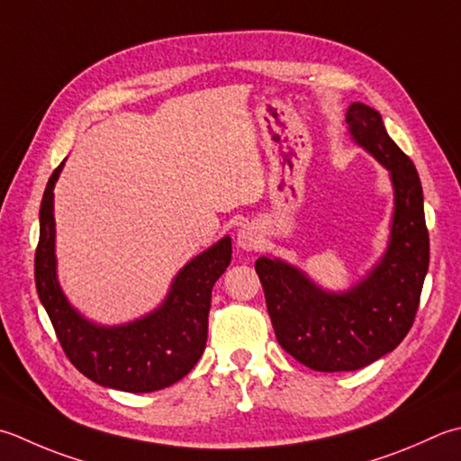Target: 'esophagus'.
I'll use <instances>...</instances> for the list:
<instances>
[{
    "label": "esophagus",
    "mask_w": 461,
    "mask_h": 461,
    "mask_svg": "<svg viewBox=\"0 0 461 461\" xmlns=\"http://www.w3.org/2000/svg\"><path fill=\"white\" fill-rule=\"evenodd\" d=\"M238 246L243 251L258 249V246H259V233L254 228V225L248 223V225H243V228H240V231H238Z\"/></svg>",
    "instance_id": "1"
}]
</instances>
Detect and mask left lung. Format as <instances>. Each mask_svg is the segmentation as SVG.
Segmentation results:
<instances>
[{
	"label": "left lung",
	"mask_w": 461,
	"mask_h": 461,
	"mask_svg": "<svg viewBox=\"0 0 461 461\" xmlns=\"http://www.w3.org/2000/svg\"><path fill=\"white\" fill-rule=\"evenodd\" d=\"M346 123L356 143L390 171L393 184L395 207L384 258L366 279L341 294L323 292L282 259L264 256L256 261L279 346L315 372H354L398 348L416 320L429 266L416 166L369 105L351 104Z\"/></svg>",
	"instance_id": "left-lung-1"
}]
</instances>
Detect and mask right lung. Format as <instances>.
Here are the masks:
<instances>
[{"label": "right lung", "mask_w": 461, "mask_h": 461, "mask_svg": "<svg viewBox=\"0 0 461 461\" xmlns=\"http://www.w3.org/2000/svg\"><path fill=\"white\" fill-rule=\"evenodd\" d=\"M63 164L53 169L40 207L35 249L40 302L68 359L89 380L131 393L164 390L192 372L203 354L212 290L231 261V240H220L179 269L156 312L123 326H97L71 308L56 274L53 187Z\"/></svg>", "instance_id": "right-lung-1"}]
</instances>
